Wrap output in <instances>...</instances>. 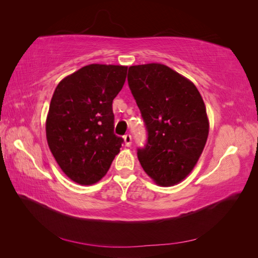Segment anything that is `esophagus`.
<instances>
[{
  "mask_svg": "<svg viewBox=\"0 0 258 258\" xmlns=\"http://www.w3.org/2000/svg\"><path fill=\"white\" fill-rule=\"evenodd\" d=\"M123 141H124V144H126V146H130L131 145V141H132V138L130 135H126L123 137Z\"/></svg>",
  "mask_w": 258,
  "mask_h": 258,
  "instance_id": "34e87169",
  "label": "esophagus"
}]
</instances>
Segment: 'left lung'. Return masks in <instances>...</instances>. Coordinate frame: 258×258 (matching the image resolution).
<instances>
[{"instance_id": "8db88e82", "label": "left lung", "mask_w": 258, "mask_h": 258, "mask_svg": "<svg viewBox=\"0 0 258 258\" xmlns=\"http://www.w3.org/2000/svg\"><path fill=\"white\" fill-rule=\"evenodd\" d=\"M128 84L148 135L139 161L157 185H176L189 175L207 143L204 99L192 82L161 63L130 67Z\"/></svg>"}]
</instances>
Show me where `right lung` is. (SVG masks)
Wrapping results in <instances>:
<instances>
[{
	"mask_svg": "<svg viewBox=\"0 0 258 258\" xmlns=\"http://www.w3.org/2000/svg\"><path fill=\"white\" fill-rule=\"evenodd\" d=\"M126 66L88 64L66 76L53 91L46 139L63 173L80 185L99 182L119 153L113 100L126 81Z\"/></svg>",
	"mask_w": 258,
	"mask_h": 258,
	"instance_id": "right-lung-1",
	"label": "right lung"
}]
</instances>
